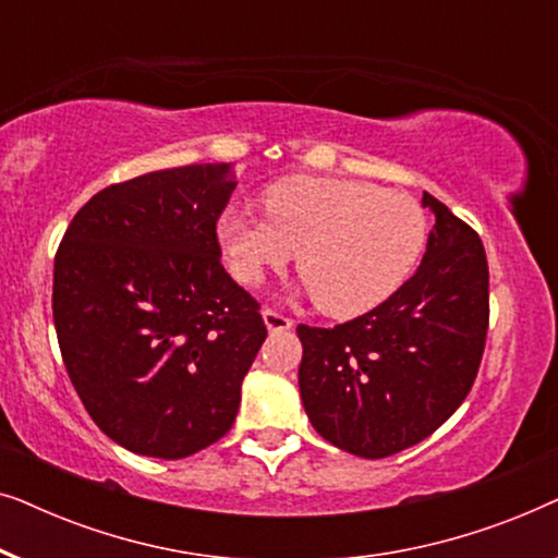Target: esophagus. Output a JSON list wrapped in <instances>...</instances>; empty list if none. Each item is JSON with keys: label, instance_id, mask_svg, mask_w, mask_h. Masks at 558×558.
<instances>
[{"label": "esophagus", "instance_id": "1", "mask_svg": "<svg viewBox=\"0 0 558 558\" xmlns=\"http://www.w3.org/2000/svg\"><path fill=\"white\" fill-rule=\"evenodd\" d=\"M262 317H264V325H266V330H269V332L292 330V325H294L292 319H289L287 315H281V312H277V310H264Z\"/></svg>", "mask_w": 558, "mask_h": 558}]
</instances>
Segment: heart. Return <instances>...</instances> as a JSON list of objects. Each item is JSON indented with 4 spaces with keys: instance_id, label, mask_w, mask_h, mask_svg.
<instances>
[{
    "instance_id": "1",
    "label": "heart",
    "mask_w": 558,
    "mask_h": 558,
    "mask_svg": "<svg viewBox=\"0 0 558 558\" xmlns=\"http://www.w3.org/2000/svg\"><path fill=\"white\" fill-rule=\"evenodd\" d=\"M264 208L266 216L220 213L216 233L228 269L258 287L266 271L296 256L317 307L332 317L363 315L399 292L429 239L414 197L363 180L296 174L266 190Z\"/></svg>"
}]
</instances>
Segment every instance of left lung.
I'll use <instances>...</instances> for the list:
<instances>
[{
	"instance_id": "1",
	"label": "left lung",
	"mask_w": 558,
	"mask_h": 558,
	"mask_svg": "<svg viewBox=\"0 0 558 558\" xmlns=\"http://www.w3.org/2000/svg\"><path fill=\"white\" fill-rule=\"evenodd\" d=\"M414 277L345 325L296 327L300 393L319 437L365 460L391 457L460 409L483 361L490 294L480 235L445 203Z\"/></svg>"
}]
</instances>
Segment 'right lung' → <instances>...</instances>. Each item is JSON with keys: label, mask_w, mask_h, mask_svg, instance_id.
Wrapping results in <instances>:
<instances>
[{"label": "right lung", "mask_w": 558, "mask_h": 558, "mask_svg": "<svg viewBox=\"0 0 558 558\" xmlns=\"http://www.w3.org/2000/svg\"><path fill=\"white\" fill-rule=\"evenodd\" d=\"M233 165L147 172L96 193L52 274L60 353L83 407L129 452L182 460L231 429L266 340L258 302L220 264Z\"/></svg>", "instance_id": "right-lung-1"}]
</instances>
